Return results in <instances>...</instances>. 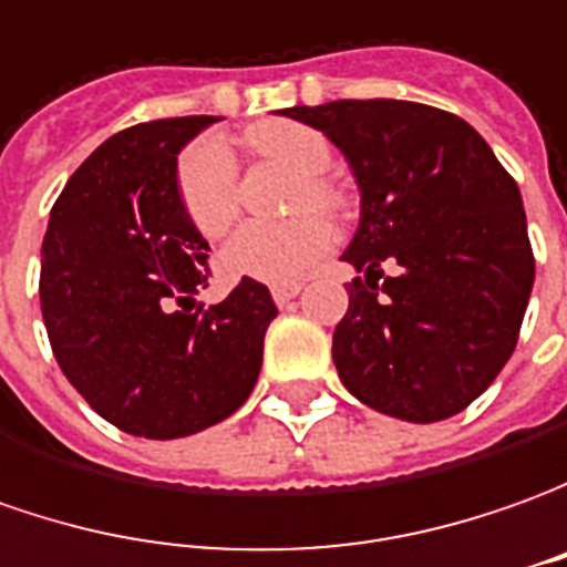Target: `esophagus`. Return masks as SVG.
<instances>
[{
    "instance_id": "34e87169",
    "label": "esophagus",
    "mask_w": 567,
    "mask_h": 567,
    "mask_svg": "<svg viewBox=\"0 0 567 567\" xmlns=\"http://www.w3.org/2000/svg\"><path fill=\"white\" fill-rule=\"evenodd\" d=\"M300 295V285L298 282H288V285H272V300L285 307L288 300H295Z\"/></svg>"
}]
</instances>
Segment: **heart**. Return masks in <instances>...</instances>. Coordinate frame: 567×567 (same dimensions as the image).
Masks as SVG:
<instances>
[{"mask_svg":"<svg viewBox=\"0 0 567 567\" xmlns=\"http://www.w3.org/2000/svg\"><path fill=\"white\" fill-rule=\"evenodd\" d=\"M248 148L269 164L298 176L295 207H334L338 195L319 176L332 164V145L322 133L303 123H267L248 136ZM179 198L195 229L217 238L229 229L238 210L235 198V161L219 138L207 136L188 145L179 157ZM332 226L316 214H300L285 223H245L226 241L219 267L233 279L288 285L319 264L332 248Z\"/></svg>","mask_w":567,"mask_h":567,"instance_id":"heart-1","label":"heart"}]
</instances>
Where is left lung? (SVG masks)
<instances>
[{"instance_id": "8db88e82", "label": "left lung", "mask_w": 567, "mask_h": 567, "mask_svg": "<svg viewBox=\"0 0 567 567\" xmlns=\"http://www.w3.org/2000/svg\"><path fill=\"white\" fill-rule=\"evenodd\" d=\"M332 142L360 186L348 313L332 360L360 403L403 422L462 413L509 363L534 254L522 192L468 123L396 99L279 111ZM381 259L401 272L379 284Z\"/></svg>"}]
</instances>
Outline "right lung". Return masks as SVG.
Segmentation results:
<instances>
[{"label": "right lung", "mask_w": 567, "mask_h": 567, "mask_svg": "<svg viewBox=\"0 0 567 567\" xmlns=\"http://www.w3.org/2000/svg\"><path fill=\"white\" fill-rule=\"evenodd\" d=\"M219 117L130 126L76 167L42 238V322L61 372L95 413L148 441L210 429L251 396L267 285L198 303L210 245L188 219L176 154Z\"/></svg>", "instance_id": "obj_1"}]
</instances>
